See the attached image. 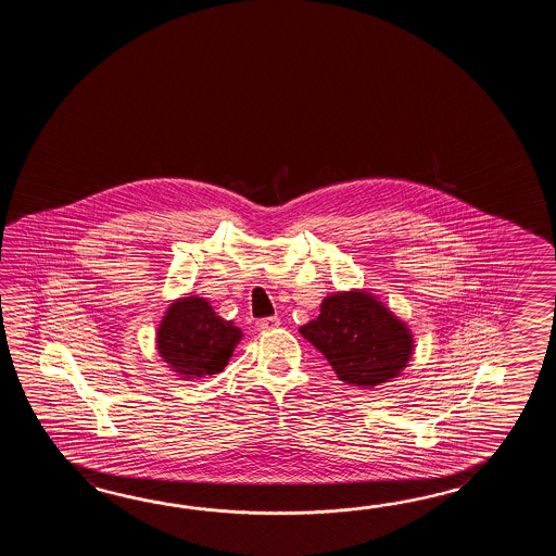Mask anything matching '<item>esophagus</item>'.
Returning <instances> with one entry per match:
<instances>
[{
    "mask_svg": "<svg viewBox=\"0 0 556 556\" xmlns=\"http://www.w3.org/2000/svg\"><path fill=\"white\" fill-rule=\"evenodd\" d=\"M258 330H274L280 326V318L278 316H270V318H262L256 321Z\"/></svg>",
    "mask_w": 556,
    "mask_h": 556,
    "instance_id": "esophagus-1",
    "label": "esophagus"
}]
</instances>
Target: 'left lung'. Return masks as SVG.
<instances>
[{
    "instance_id": "left-lung-1",
    "label": "left lung",
    "mask_w": 556,
    "mask_h": 556,
    "mask_svg": "<svg viewBox=\"0 0 556 556\" xmlns=\"http://www.w3.org/2000/svg\"><path fill=\"white\" fill-rule=\"evenodd\" d=\"M300 333L318 348L338 378L357 388H376L400 376L414 348L405 324L364 292L328 295L318 318Z\"/></svg>"
}]
</instances>
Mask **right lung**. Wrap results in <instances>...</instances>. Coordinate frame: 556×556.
Here are the masks:
<instances>
[{
  "mask_svg": "<svg viewBox=\"0 0 556 556\" xmlns=\"http://www.w3.org/2000/svg\"><path fill=\"white\" fill-rule=\"evenodd\" d=\"M242 338L232 321L214 314L199 295H189L168 307L159 328V354L187 378L214 376L225 369Z\"/></svg>",
  "mask_w": 556,
  "mask_h": 556,
  "instance_id": "obj_1",
  "label": "right lung"
}]
</instances>
